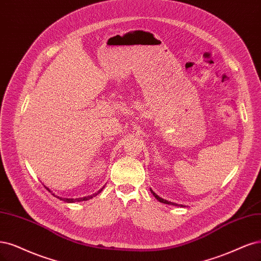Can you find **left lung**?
I'll return each instance as SVG.
<instances>
[{
    "mask_svg": "<svg viewBox=\"0 0 261 261\" xmlns=\"http://www.w3.org/2000/svg\"><path fill=\"white\" fill-rule=\"evenodd\" d=\"M150 191H151V193L154 195V197L155 199L159 201V202H161V203H164V204H168V205H174V206H181V207H184V205H179V204H176V203H173V202H169V201H167V200H164V199H162V197H160L153 190H152V189H150Z\"/></svg>",
    "mask_w": 261,
    "mask_h": 261,
    "instance_id": "left-lung-1",
    "label": "left lung"
}]
</instances>
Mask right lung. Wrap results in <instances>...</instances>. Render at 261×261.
<instances>
[{"label": "right lung", "instance_id": "add662e5", "mask_svg": "<svg viewBox=\"0 0 261 261\" xmlns=\"http://www.w3.org/2000/svg\"><path fill=\"white\" fill-rule=\"evenodd\" d=\"M47 189V190L50 192V193H53L49 189L47 188V187H45ZM105 187H102L100 190H98L96 193H94V194H92V195H87V196H83V197H77V199H67V197H60V196H58V195H55V193H53V195H55L57 199H59V200H61V201H65L66 203H74V202H82V201H87V200H91V199H93V197H95L97 194H99L101 191H102V189H103Z\"/></svg>", "mask_w": 261, "mask_h": 261}]
</instances>
